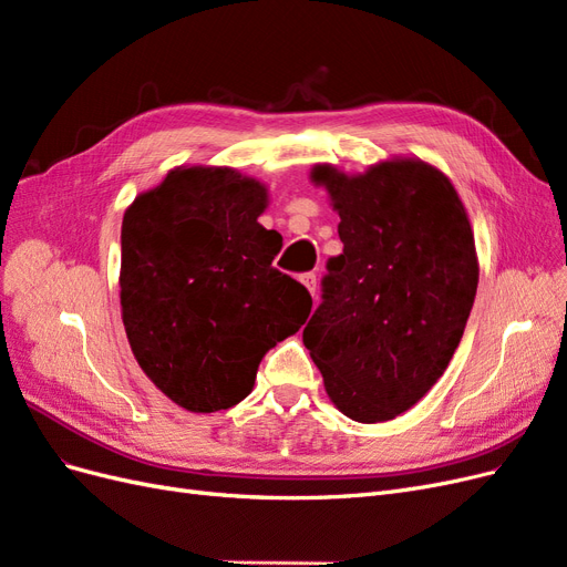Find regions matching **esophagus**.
<instances>
[{"mask_svg": "<svg viewBox=\"0 0 567 567\" xmlns=\"http://www.w3.org/2000/svg\"><path fill=\"white\" fill-rule=\"evenodd\" d=\"M300 281H302V286H305L307 290H310L312 296L317 293V274H315V271H307V274H302Z\"/></svg>", "mask_w": 567, "mask_h": 567, "instance_id": "34e87169", "label": "esophagus"}]
</instances>
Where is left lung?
I'll return each instance as SVG.
<instances>
[{"label":"left lung","mask_w":567,"mask_h":567,"mask_svg":"<svg viewBox=\"0 0 567 567\" xmlns=\"http://www.w3.org/2000/svg\"><path fill=\"white\" fill-rule=\"evenodd\" d=\"M340 217L323 300L302 331L331 402L352 421L404 414L450 367L477 290V252L450 177L421 158L362 175L315 165Z\"/></svg>","instance_id":"8db88e82"}]
</instances>
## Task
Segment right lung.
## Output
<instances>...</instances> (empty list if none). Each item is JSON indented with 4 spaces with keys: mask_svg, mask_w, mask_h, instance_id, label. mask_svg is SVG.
Returning <instances> with one entry per match:
<instances>
[{
    "mask_svg": "<svg viewBox=\"0 0 567 567\" xmlns=\"http://www.w3.org/2000/svg\"><path fill=\"white\" fill-rule=\"evenodd\" d=\"M262 182L231 167H175L123 217L120 307L134 359L194 414L246 400L267 350L310 317L312 298L271 267Z\"/></svg>",
    "mask_w": 567,
    "mask_h": 567,
    "instance_id": "obj_1",
    "label": "right lung"
}]
</instances>
